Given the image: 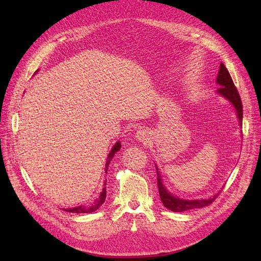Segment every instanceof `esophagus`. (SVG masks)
I'll list each match as a JSON object with an SVG mask.
<instances>
[{
    "label": "esophagus",
    "mask_w": 261,
    "mask_h": 261,
    "mask_svg": "<svg viewBox=\"0 0 261 261\" xmlns=\"http://www.w3.org/2000/svg\"><path fill=\"white\" fill-rule=\"evenodd\" d=\"M136 139L139 140V141H143V143H145V141L149 140L148 130H146L145 128H139L136 132Z\"/></svg>",
    "instance_id": "esophagus-1"
}]
</instances>
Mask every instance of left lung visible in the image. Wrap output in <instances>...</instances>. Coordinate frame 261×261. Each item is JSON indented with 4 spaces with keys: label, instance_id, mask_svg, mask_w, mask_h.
<instances>
[{
    "label": "left lung",
    "instance_id": "obj_1",
    "mask_svg": "<svg viewBox=\"0 0 261 261\" xmlns=\"http://www.w3.org/2000/svg\"><path fill=\"white\" fill-rule=\"evenodd\" d=\"M216 83L220 86V88L217 90V93L219 94L220 97L224 98L225 100H227L230 102L231 106L234 108V111L236 116H238V120L240 125H242L243 122V107H242V101H241V97L238 92V89L235 88V86L233 84V81L231 78L230 73L226 69V67L224 66L223 63L220 64V69L218 72V76H217V81ZM155 170H156V176H158V188H159V194H160V198L162 203L164 204L165 208H168L169 210L173 211V212H183L186 210H191V209H198V208H202L206 207L208 204L212 203V201L215 200L219 193L217 195H213L210 198L207 199H183L179 198L176 195L172 194L169 189L167 188V186L164 185L163 180H162V176L161 173L159 171V168L156 167L155 164Z\"/></svg>",
    "mask_w": 261,
    "mask_h": 261
}]
</instances>
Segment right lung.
Returning a JSON list of instances; mask_svg holds the SVG:
<instances>
[{
  "mask_svg": "<svg viewBox=\"0 0 261 261\" xmlns=\"http://www.w3.org/2000/svg\"><path fill=\"white\" fill-rule=\"evenodd\" d=\"M38 73V70H36V73L35 74H37ZM121 147H122V145H121V143L120 141H117V143L112 147V149H111V151L109 152V155H108V158H107V162H106V168H105V170H106V173H108V169H109V164H110V162H111V160L113 159V156H114V154L118 151V150L121 149ZM107 179L105 180V187L102 188V192L100 193V196H99V198L98 199H96V201H94L91 206H78V207H74V208H69V209H63V210H65V211H67V212H73V213H90V212H93V211H96L97 209H99L102 204H103V202L106 201V197H107Z\"/></svg>",
  "mask_w": 261,
  "mask_h": 261,
  "instance_id": "right-lung-1",
  "label": "right lung"
}]
</instances>
